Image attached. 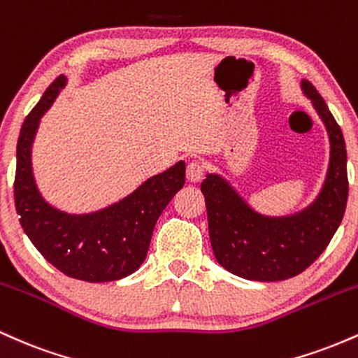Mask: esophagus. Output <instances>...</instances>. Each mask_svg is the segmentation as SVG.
<instances>
[{"label":"esophagus","mask_w":358,"mask_h":358,"mask_svg":"<svg viewBox=\"0 0 358 358\" xmlns=\"http://www.w3.org/2000/svg\"><path fill=\"white\" fill-rule=\"evenodd\" d=\"M205 173V165L199 159H192L190 163L187 165V178L190 182H199L202 180V176Z\"/></svg>","instance_id":"34e87169"}]
</instances>
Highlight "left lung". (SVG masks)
Wrapping results in <instances>:
<instances>
[{"instance_id":"left-lung-1","label":"left lung","mask_w":358,"mask_h":358,"mask_svg":"<svg viewBox=\"0 0 358 358\" xmlns=\"http://www.w3.org/2000/svg\"><path fill=\"white\" fill-rule=\"evenodd\" d=\"M301 87L323 119L331 146L323 190L310 207L291 217L274 219L254 212L219 175H207L200 185L217 262L229 273L250 281H282L310 268L330 244L347 207L343 133L313 84L303 80Z\"/></svg>"}]
</instances>
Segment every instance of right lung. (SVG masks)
Wrapping results in <instances>:
<instances>
[{
	"instance_id": "1",
	"label": "right lung",
	"mask_w": 358,
	"mask_h": 358,
	"mask_svg": "<svg viewBox=\"0 0 358 358\" xmlns=\"http://www.w3.org/2000/svg\"><path fill=\"white\" fill-rule=\"evenodd\" d=\"M60 76L24 119L16 145L15 207L24 234L38 252L67 274L87 282L129 276L145 261L163 208L185 183V163L151 176L121 202L104 210L71 215L53 208L40 195L31 171V143L40 117L65 85Z\"/></svg>"
}]
</instances>
